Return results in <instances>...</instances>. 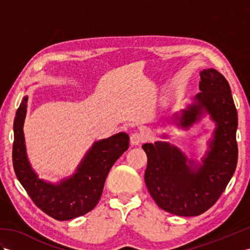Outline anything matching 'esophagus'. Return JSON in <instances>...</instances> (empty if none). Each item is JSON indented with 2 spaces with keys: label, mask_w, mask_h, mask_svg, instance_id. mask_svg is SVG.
<instances>
[{
  "label": "esophagus",
  "mask_w": 250,
  "mask_h": 250,
  "mask_svg": "<svg viewBox=\"0 0 250 250\" xmlns=\"http://www.w3.org/2000/svg\"><path fill=\"white\" fill-rule=\"evenodd\" d=\"M144 137L140 133H133L130 137V143L132 146H139L143 143Z\"/></svg>",
  "instance_id": "1"
}]
</instances>
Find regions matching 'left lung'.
Instances as JSON below:
<instances>
[{
  "instance_id": "8db88e82",
  "label": "left lung",
  "mask_w": 250,
  "mask_h": 250,
  "mask_svg": "<svg viewBox=\"0 0 250 250\" xmlns=\"http://www.w3.org/2000/svg\"><path fill=\"white\" fill-rule=\"evenodd\" d=\"M200 91L173 116L174 125L189 130L209 115L214 130L198 163L178 146L158 140L143 145L148 165L145 182L159 208L180 216L200 215L219 200L238 163V112L229 83L214 68L200 73ZM163 138L167 136L163 134Z\"/></svg>"
}]
</instances>
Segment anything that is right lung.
<instances>
[{"mask_svg":"<svg viewBox=\"0 0 250 250\" xmlns=\"http://www.w3.org/2000/svg\"><path fill=\"white\" fill-rule=\"evenodd\" d=\"M28 97L24 96L14 123L12 163L19 182L43 212L67 221L89 212L98 204L105 178L115 162L129 148V135L120 132L95 142L77 166L73 175L57 183L44 181L31 167L24 137Z\"/></svg>","mask_w":250,"mask_h":250,"instance_id":"1","label":"right lung"}]
</instances>
